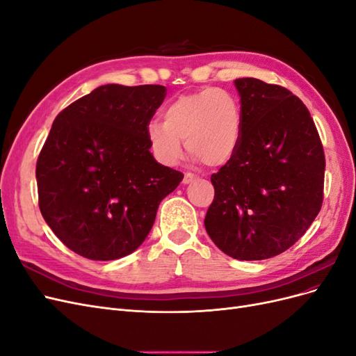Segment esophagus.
<instances>
[{
    "mask_svg": "<svg viewBox=\"0 0 356 356\" xmlns=\"http://www.w3.org/2000/svg\"><path fill=\"white\" fill-rule=\"evenodd\" d=\"M196 179H197V177H196V175H193V174H186V175H184V179H182V182H184V184H190V182L196 181Z\"/></svg>",
    "mask_w": 356,
    "mask_h": 356,
    "instance_id": "esophagus-1",
    "label": "esophagus"
}]
</instances>
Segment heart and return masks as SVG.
<instances>
[{"label": "heart", "mask_w": 356, "mask_h": 356, "mask_svg": "<svg viewBox=\"0 0 356 356\" xmlns=\"http://www.w3.org/2000/svg\"><path fill=\"white\" fill-rule=\"evenodd\" d=\"M239 102L224 89L179 95L163 110V123L147 124L149 149L160 163L174 166L182 157V141L196 160L221 166L232 159L241 141Z\"/></svg>", "instance_id": "obj_1"}]
</instances>
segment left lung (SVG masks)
<instances>
[{
	"mask_svg": "<svg viewBox=\"0 0 356 356\" xmlns=\"http://www.w3.org/2000/svg\"><path fill=\"white\" fill-rule=\"evenodd\" d=\"M241 141L212 174L204 229L236 260H266L306 233L324 199L325 156L306 105L282 86L234 80Z\"/></svg>",
	"mask_w": 356,
	"mask_h": 356,
	"instance_id": "left-lung-1",
	"label": "left lung"
}]
</instances>
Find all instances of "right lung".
<instances>
[{
    "label": "right lung",
    "mask_w": 356,
    "mask_h": 356,
    "mask_svg": "<svg viewBox=\"0 0 356 356\" xmlns=\"http://www.w3.org/2000/svg\"><path fill=\"white\" fill-rule=\"evenodd\" d=\"M159 84H105L60 111L37 160L38 204L60 242L89 260L132 254L184 178L149 153Z\"/></svg>",
    "instance_id": "add662e5"
}]
</instances>
